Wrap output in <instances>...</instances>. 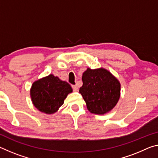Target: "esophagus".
Segmentation results:
<instances>
[{
    "mask_svg": "<svg viewBox=\"0 0 158 158\" xmlns=\"http://www.w3.org/2000/svg\"><path fill=\"white\" fill-rule=\"evenodd\" d=\"M72 87H73V89L74 91H77V90H78V87H77V85H72Z\"/></svg>",
    "mask_w": 158,
    "mask_h": 158,
    "instance_id": "34e87169",
    "label": "esophagus"
}]
</instances>
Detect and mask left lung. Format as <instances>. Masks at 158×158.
<instances>
[{
  "label": "left lung",
  "instance_id": "left-lung-1",
  "mask_svg": "<svg viewBox=\"0 0 158 158\" xmlns=\"http://www.w3.org/2000/svg\"><path fill=\"white\" fill-rule=\"evenodd\" d=\"M82 81L79 93L89 111L104 114L116 106L120 98L121 84L109 71L88 68L83 73Z\"/></svg>",
  "mask_w": 158,
  "mask_h": 158
}]
</instances>
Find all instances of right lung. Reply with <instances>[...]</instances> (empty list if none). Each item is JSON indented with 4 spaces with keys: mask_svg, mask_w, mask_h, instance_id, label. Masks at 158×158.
<instances>
[{
    "mask_svg": "<svg viewBox=\"0 0 158 158\" xmlns=\"http://www.w3.org/2000/svg\"><path fill=\"white\" fill-rule=\"evenodd\" d=\"M72 91L73 89L68 82L49 74L33 83L31 96L34 106L38 110L53 114L63 105L67 95Z\"/></svg>",
    "mask_w": 158,
    "mask_h": 158,
    "instance_id": "1",
    "label": "right lung"
}]
</instances>
